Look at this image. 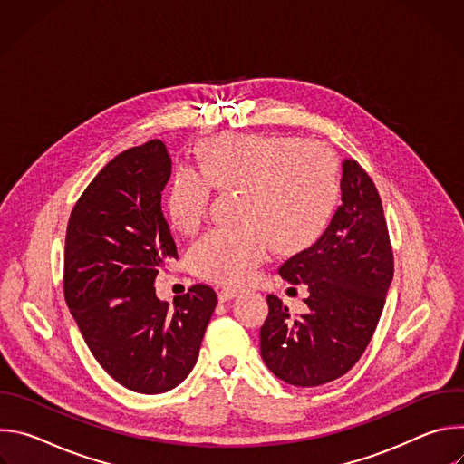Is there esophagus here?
I'll return each mask as SVG.
<instances>
[{"mask_svg":"<svg viewBox=\"0 0 464 464\" xmlns=\"http://www.w3.org/2000/svg\"><path fill=\"white\" fill-rule=\"evenodd\" d=\"M235 297H238V292H237V290L224 288V290H220V292H218V299H220V303L231 301V299H235Z\"/></svg>","mask_w":464,"mask_h":464,"instance_id":"34e87169","label":"esophagus"}]
</instances>
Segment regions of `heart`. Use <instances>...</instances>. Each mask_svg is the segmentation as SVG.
I'll return each mask as SVG.
<instances>
[{
  "instance_id": "1",
  "label": "heart",
  "mask_w": 464,
  "mask_h": 464,
  "mask_svg": "<svg viewBox=\"0 0 464 464\" xmlns=\"http://www.w3.org/2000/svg\"><path fill=\"white\" fill-rule=\"evenodd\" d=\"M198 170L174 172L167 194L172 226L190 233L209 211L211 188L240 192V229H215L188 253L196 276L222 286L249 283L268 247L283 256L310 249L333 222L342 196L334 152L295 136L222 134L196 150Z\"/></svg>"
}]
</instances>
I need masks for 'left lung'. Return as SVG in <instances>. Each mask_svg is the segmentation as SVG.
<instances>
[{
  "mask_svg": "<svg viewBox=\"0 0 464 464\" xmlns=\"http://www.w3.org/2000/svg\"><path fill=\"white\" fill-rule=\"evenodd\" d=\"M392 247L380 194L369 174L343 161L342 206L323 237L279 268L304 283L308 312L292 315L268 295L260 326V356L290 385L315 387L343 376L367 349L392 281Z\"/></svg>",
  "mask_w": 464,
  "mask_h": 464,
  "instance_id": "8db88e82",
  "label": "left lung"
}]
</instances>
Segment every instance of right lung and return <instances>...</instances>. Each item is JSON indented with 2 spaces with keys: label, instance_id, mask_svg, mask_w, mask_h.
<instances>
[{
  "label": "right lung",
  "instance_id": "right-lung-1",
  "mask_svg": "<svg viewBox=\"0 0 464 464\" xmlns=\"http://www.w3.org/2000/svg\"><path fill=\"white\" fill-rule=\"evenodd\" d=\"M170 169L160 140L121 152L86 187L65 231V303L101 367L143 394L188 376L217 306L208 285L190 286L174 308L156 297L160 270L178 258L161 211Z\"/></svg>",
  "mask_w": 464,
  "mask_h": 464
}]
</instances>
